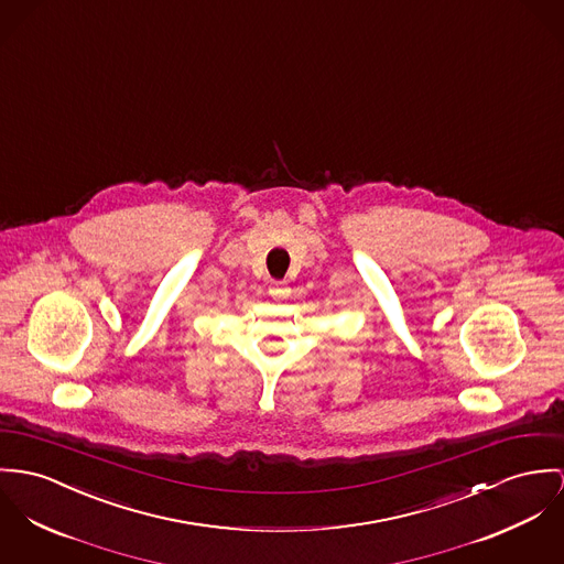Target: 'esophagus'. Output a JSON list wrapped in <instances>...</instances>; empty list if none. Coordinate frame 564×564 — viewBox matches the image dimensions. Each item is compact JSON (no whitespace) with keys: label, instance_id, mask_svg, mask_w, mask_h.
Listing matches in <instances>:
<instances>
[{"label":"esophagus","instance_id":"obj_1","mask_svg":"<svg viewBox=\"0 0 564 564\" xmlns=\"http://www.w3.org/2000/svg\"><path fill=\"white\" fill-rule=\"evenodd\" d=\"M268 294L272 296V299H276V301H281V299H288L290 296V288L285 285V283H270V288H268Z\"/></svg>","mask_w":564,"mask_h":564}]
</instances>
